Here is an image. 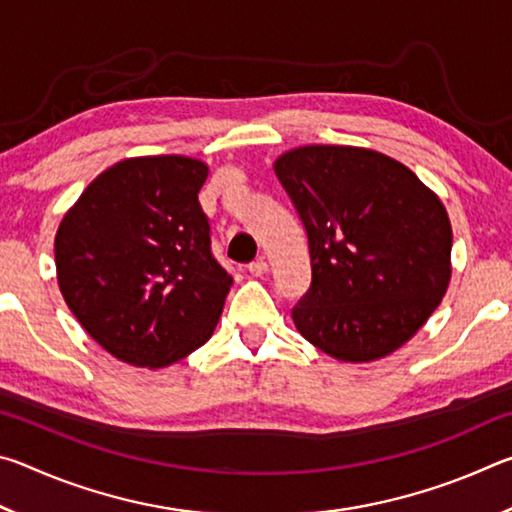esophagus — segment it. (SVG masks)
<instances>
[{
  "label": "esophagus",
  "instance_id": "1",
  "mask_svg": "<svg viewBox=\"0 0 512 512\" xmlns=\"http://www.w3.org/2000/svg\"><path fill=\"white\" fill-rule=\"evenodd\" d=\"M248 271L253 273L255 277H262V275L268 271V264L264 262V259H255V262L248 266Z\"/></svg>",
  "mask_w": 512,
  "mask_h": 512
}]
</instances>
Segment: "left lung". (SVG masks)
<instances>
[{
	"label": "left lung",
	"mask_w": 512,
	"mask_h": 512,
	"mask_svg": "<svg viewBox=\"0 0 512 512\" xmlns=\"http://www.w3.org/2000/svg\"><path fill=\"white\" fill-rule=\"evenodd\" d=\"M273 169L309 239L311 287L291 311L298 332L348 363L402 348L452 280V223L438 194L361 146H298Z\"/></svg>",
	"instance_id": "8db88e82"
}]
</instances>
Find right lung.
<instances>
[{
	"mask_svg": "<svg viewBox=\"0 0 512 512\" xmlns=\"http://www.w3.org/2000/svg\"><path fill=\"white\" fill-rule=\"evenodd\" d=\"M207 164L142 155L101 171L58 225V287L112 357L167 368L214 332L232 277L212 257L198 203Z\"/></svg>",
	"mask_w": 512,
	"mask_h": 512,
	"instance_id": "1",
	"label": "right lung"
}]
</instances>
